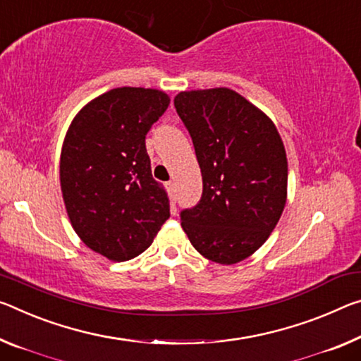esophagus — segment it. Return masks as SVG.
<instances>
[{"mask_svg":"<svg viewBox=\"0 0 361 361\" xmlns=\"http://www.w3.org/2000/svg\"><path fill=\"white\" fill-rule=\"evenodd\" d=\"M167 191L170 194V197L175 196V183L173 181H169L167 183Z\"/></svg>","mask_w":361,"mask_h":361,"instance_id":"1","label":"esophagus"}]
</instances>
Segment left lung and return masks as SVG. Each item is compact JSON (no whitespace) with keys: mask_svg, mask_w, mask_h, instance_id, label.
Wrapping results in <instances>:
<instances>
[{"mask_svg":"<svg viewBox=\"0 0 361 361\" xmlns=\"http://www.w3.org/2000/svg\"><path fill=\"white\" fill-rule=\"evenodd\" d=\"M175 109L190 131L202 173V196L180 212L199 254L231 265L254 254L286 204L288 159L265 114L228 88L185 91Z\"/></svg>","mask_w":361,"mask_h":361,"instance_id":"1","label":"left lung"}]
</instances>
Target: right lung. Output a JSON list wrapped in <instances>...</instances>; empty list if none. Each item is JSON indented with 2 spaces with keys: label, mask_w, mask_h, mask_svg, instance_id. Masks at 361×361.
Returning <instances> with one entry per match:
<instances>
[{
  "label": "right lung",
  "mask_w": 361,
  "mask_h": 361,
  "mask_svg": "<svg viewBox=\"0 0 361 361\" xmlns=\"http://www.w3.org/2000/svg\"><path fill=\"white\" fill-rule=\"evenodd\" d=\"M169 104L159 90H111L85 106L66 135L61 188L68 219L90 249L111 260L145 252L170 216L146 151L147 131Z\"/></svg>",
  "instance_id": "add662e5"
}]
</instances>
